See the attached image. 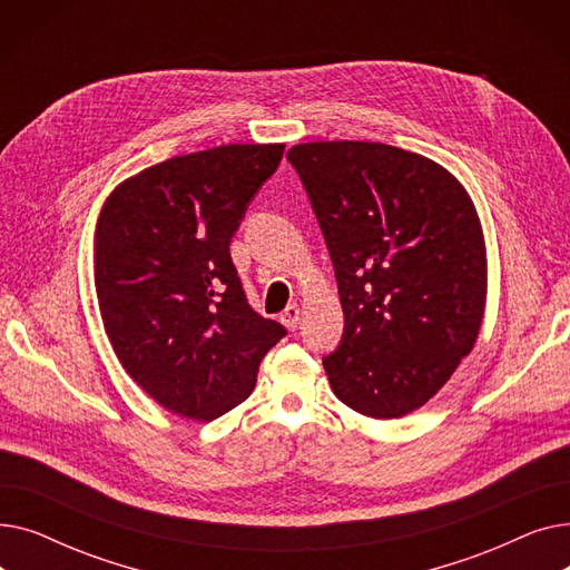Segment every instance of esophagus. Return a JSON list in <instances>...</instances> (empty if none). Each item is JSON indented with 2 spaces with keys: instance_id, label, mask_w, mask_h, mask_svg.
<instances>
[{
  "instance_id": "1",
  "label": "esophagus",
  "mask_w": 570,
  "mask_h": 570,
  "mask_svg": "<svg viewBox=\"0 0 570 570\" xmlns=\"http://www.w3.org/2000/svg\"><path fill=\"white\" fill-rule=\"evenodd\" d=\"M279 321L288 327V331H295L297 321H301V307H297V305H288V307L282 312Z\"/></svg>"
}]
</instances>
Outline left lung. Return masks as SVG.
<instances>
[{
  "label": "left lung",
  "mask_w": 570,
  "mask_h": 570,
  "mask_svg": "<svg viewBox=\"0 0 570 570\" xmlns=\"http://www.w3.org/2000/svg\"><path fill=\"white\" fill-rule=\"evenodd\" d=\"M331 252L344 335L323 367L353 411L421 409L481 333L488 263L455 175L406 149L325 140L288 149Z\"/></svg>",
  "instance_id": "1"
}]
</instances>
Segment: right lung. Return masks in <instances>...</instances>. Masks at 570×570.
<instances>
[{
	"instance_id": "1",
	"label": "right lung",
	"mask_w": 570,
	"mask_h": 570,
	"mask_svg": "<svg viewBox=\"0 0 570 570\" xmlns=\"http://www.w3.org/2000/svg\"><path fill=\"white\" fill-rule=\"evenodd\" d=\"M284 145H222L125 179L95 235L106 335L127 374L164 409L215 421L254 385L286 327L256 314L230 261L247 205Z\"/></svg>"
}]
</instances>
